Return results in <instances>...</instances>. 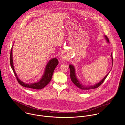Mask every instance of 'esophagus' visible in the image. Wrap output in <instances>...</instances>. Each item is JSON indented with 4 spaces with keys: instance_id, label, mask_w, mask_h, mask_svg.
I'll return each instance as SVG.
<instances>
[{
    "instance_id": "34e87169",
    "label": "esophagus",
    "mask_w": 125,
    "mask_h": 125,
    "mask_svg": "<svg viewBox=\"0 0 125 125\" xmlns=\"http://www.w3.org/2000/svg\"><path fill=\"white\" fill-rule=\"evenodd\" d=\"M68 57H69V55L68 54V53L66 52H63L61 54V58L63 60H67Z\"/></svg>"
}]
</instances>
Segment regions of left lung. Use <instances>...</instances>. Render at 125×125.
Listing matches in <instances>:
<instances>
[{
    "label": "left lung",
    "mask_w": 125,
    "mask_h": 125,
    "mask_svg": "<svg viewBox=\"0 0 125 125\" xmlns=\"http://www.w3.org/2000/svg\"><path fill=\"white\" fill-rule=\"evenodd\" d=\"M104 37L105 38V39L106 40L107 42L108 43H109V40L108 37L106 35H104ZM111 58H112V65H113V57L112 56V53L111 54ZM69 68L70 69V76H71V79L72 81L78 88H79L81 90L84 91V92L89 91L92 89H94L99 87L103 83V82L104 81V80H105V79L106 78V77L109 74L110 71H111V70L108 73V74L99 83H96V84H95L94 85H92V86H86V85H83L81 83V82H80V81L79 80L78 78L77 77V76L76 75V73H75V68L73 66V65H69ZM112 67H113V66H112Z\"/></svg>",
    "instance_id": "1"
}]
</instances>
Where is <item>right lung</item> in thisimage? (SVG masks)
<instances>
[{
    "instance_id": "obj_1",
    "label": "right lung",
    "mask_w": 125,
    "mask_h": 125,
    "mask_svg": "<svg viewBox=\"0 0 125 125\" xmlns=\"http://www.w3.org/2000/svg\"><path fill=\"white\" fill-rule=\"evenodd\" d=\"M12 51V47L11 49L10 53V64L11 68L13 70L14 75L17 79V80L19 83V84H20L23 87H24L26 88H31V89H35V90H40L44 88L46 85H47L49 83V82L51 81L52 79V77L54 69L58 64V61L57 59H56V58H53L49 60V61L48 62L46 66L44 73L42 76L41 78L38 82L26 84L23 82V81H21L18 78L17 74H16V73L14 69V66H13Z\"/></svg>"
}]
</instances>
